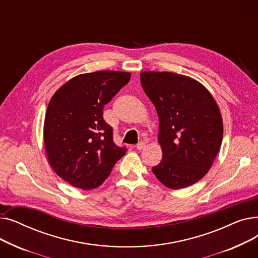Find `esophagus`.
<instances>
[{"label":"esophagus","instance_id":"34e87169","mask_svg":"<svg viewBox=\"0 0 258 258\" xmlns=\"http://www.w3.org/2000/svg\"><path fill=\"white\" fill-rule=\"evenodd\" d=\"M145 143L144 142H139L137 145H136V147H137V150L138 151H142L143 150V148H145Z\"/></svg>","mask_w":258,"mask_h":258}]
</instances>
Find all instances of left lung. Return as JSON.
Listing matches in <instances>:
<instances>
[{
    "instance_id": "1",
    "label": "left lung",
    "mask_w": 258,
    "mask_h": 258,
    "mask_svg": "<svg viewBox=\"0 0 258 258\" xmlns=\"http://www.w3.org/2000/svg\"><path fill=\"white\" fill-rule=\"evenodd\" d=\"M142 88L159 116L163 152L152 168L164 186L181 189L208 172L223 139L219 106L197 80L171 72H142Z\"/></svg>"
}]
</instances>
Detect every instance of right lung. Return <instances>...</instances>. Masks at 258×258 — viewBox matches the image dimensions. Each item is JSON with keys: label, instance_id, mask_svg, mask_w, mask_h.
Instances as JSON below:
<instances>
[{"label": "right lung", "instance_id": "add662e5", "mask_svg": "<svg viewBox=\"0 0 258 258\" xmlns=\"http://www.w3.org/2000/svg\"><path fill=\"white\" fill-rule=\"evenodd\" d=\"M131 78L127 72L97 71L78 75L51 98L44 124L50 165L74 187L90 190L110 175L126 147L113 141L103 107Z\"/></svg>", "mask_w": 258, "mask_h": 258}]
</instances>
